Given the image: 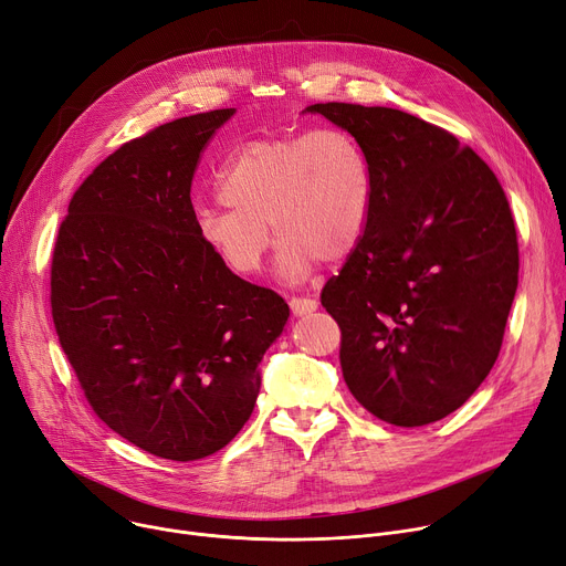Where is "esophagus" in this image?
<instances>
[{
    "mask_svg": "<svg viewBox=\"0 0 566 566\" xmlns=\"http://www.w3.org/2000/svg\"><path fill=\"white\" fill-rule=\"evenodd\" d=\"M290 311H292V315L302 317V315H308V313L317 311V302L311 296H292L290 298Z\"/></svg>",
    "mask_w": 566,
    "mask_h": 566,
    "instance_id": "34e87169",
    "label": "esophagus"
}]
</instances>
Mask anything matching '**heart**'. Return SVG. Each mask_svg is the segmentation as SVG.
<instances>
[{"label":"heart","instance_id":"heart-1","mask_svg":"<svg viewBox=\"0 0 566 566\" xmlns=\"http://www.w3.org/2000/svg\"><path fill=\"white\" fill-rule=\"evenodd\" d=\"M217 196L226 208L196 212V232L235 276L262 270L281 240L276 268L287 281L308 276L324 258H347L373 210V169L340 127L287 132L244 142L221 166Z\"/></svg>","mask_w":566,"mask_h":566}]
</instances>
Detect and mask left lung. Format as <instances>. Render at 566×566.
Instances as JSON below:
<instances>
[{"mask_svg":"<svg viewBox=\"0 0 566 566\" xmlns=\"http://www.w3.org/2000/svg\"><path fill=\"white\" fill-rule=\"evenodd\" d=\"M308 112L347 129L373 169L368 228L319 296L340 326L345 384L384 422H437L501 354L518 285L507 196L439 125L347 103Z\"/></svg>","mask_w":566,"mask_h":566,"instance_id":"obj_1","label":"left lung"}]
</instances>
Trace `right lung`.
<instances>
[{"label": "right lung", "mask_w": 566, "mask_h": 566, "mask_svg": "<svg viewBox=\"0 0 566 566\" xmlns=\"http://www.w3.org/2000/svg\"><path fill=\"white\" fill-rule=\"evenodd\" d=\"M232 114L185 116L123 144L77 187L54 242L52 319L86 402L161 459H203L238 437L258 363L290 315L196 232V166Z\"/></svg>", "instance_id": "right-lung-1"}]
</instances>
